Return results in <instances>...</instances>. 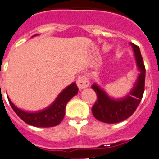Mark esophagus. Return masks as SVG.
Masks as SVG:
<instances>
[{
  "label": "esophagus",
  "instance_id": "1",
  "mask_svg": "<svg viewBox=\"0 0 159 159\" xmlns=\"http://www.w3.org/2000/svg\"><path fill=\"white\" fill-rule=\"evenodd\" d=\"M77 85L79 89L82 90L85 89L90 85V82L88 80L87 77L85 75H80L79 77L77 78Z\"/></svg>",
  "mask_w": 159,
  "mask_h": 159
}]
</instances>
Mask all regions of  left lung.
I'll use <instances>...</instances> for the list:
<instances>
[{
	"label": "left lung",
	"instance_id": "8db88e82",
	"mask_svg": "<svg viewBox=\"0 0 159 159\" xmlns=\"http://www.w3.org/2000/svg\"><path fill=\"white\" fill-rule=\"evenodd\" d=\"M131 45L134 51L137 67L140 70L137 82L129 95L119 100L110 98L101 88L94 84L92 89L97 94V99L92 107V113L98 120L108 124H116L125 120L134 113L143 97L145 79V65L139 47L133 43Z\"/></svg>",
	"mask_w": 159,
	"mask_h": 159
}]
</instances>
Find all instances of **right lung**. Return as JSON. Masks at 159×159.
<instances>
[{"label": "right lung", "instance_id": "add662e5", "mask_svg": "<svg viewBox=\"0 0 159 159\" xmlns=\"http://www.w3.org/2000/svg\"><path fill=\"white\" fill-rule=\"evenodd\" d=\"M77 91L78 88L76 83L73 82L61 92L50 107L41 111L34 113L26 112L20 110L17 107L14 106L9 98L8 100L14 112L28 125L41 128L54 127L63 120L66 104L73 96L77 94Z\"/></svg>", "mask_w": 159, "mask_h": 159}]
</instances>
